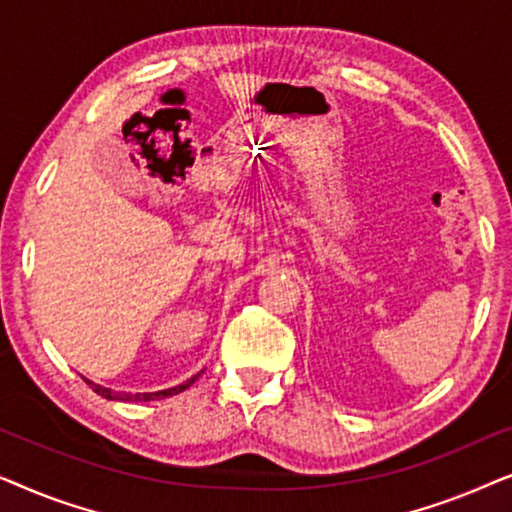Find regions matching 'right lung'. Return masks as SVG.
<instances>
[{"mask_svg":"<svg viewBox=\"0 0 512 512\" xmlns=\"http://www.w3.org/2000/svg\"><path fill=\"white\" fill-rule=\"evenodd\" d=\"M198 377H200V373L193 375L191 380H186L184 384H179V387L163 389V391H151V394H128V391H111V389L100 387V384H95V382H90V380H86V382H88V387L93 389L95 394H100L102 398H109V401H125V403H128V401H158V398H167V396L181 394V391L191 387V384L198 380Z\"/></svg>","mask_w":512,"mask_h":512,"instance_id":"obj_1","label":"right lung"}]
</instances>
